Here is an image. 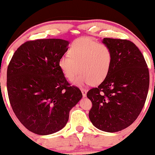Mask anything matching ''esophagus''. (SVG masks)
<instances>
[{
    "label": "esophagus",
    "instance_id": "esophagus-1",
    "mask_svg": "<svg viewBox=\"0 0 155 155\" xmlns=\"http://www.w3.org/2000/svg\"><path fill=\"white\" fill-rule=\"evenodd\" d=\"M81 92H82L83 97H86V93H87V91H86V89H81Z\"/></svg>",
    "mask_w": 155,
    "mask_h": 155
}]
</instances>
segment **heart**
<instances>
[{"mask_svg": "<svg viewBox=\"0 0 155 155\" xmlns=\"http://www.w3.org/2000/svg\"><path fill=\"white\" fill-rule=\"evenodd\" d=\"M112 51L108 46L89 38H81L71 45L69 54L59 60V67L69 81L78 86L100 84L107 78L112 64Z\"/></svg>", "mask_w": 155, "mask_h": 155, "instance_id": "b5f03b06", "label": "heart"}]
</instances>
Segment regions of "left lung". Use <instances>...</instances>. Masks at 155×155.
Listing matches in <instances>:
<instances>
[{"label": "left lung", "instance_id": "obj_1", "mask_svg": "<svg viewBox=\"0 0 155 155\" xmlns=\"http://www.w3.org/2000/svg\"><path fill=\"white\" fill-rule=\"evenodd\" d=\"M112 51L107 78L88 91L92 103L89 117L100 130L116 132L133 124L146 102L149 72L141 51L130 41L104 38Z\"/></svg>", "mask_w": 155, "mask_h": 155}]
</instances>
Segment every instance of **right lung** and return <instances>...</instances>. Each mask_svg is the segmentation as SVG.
Masks as SVG:
<instances>
[{"label": "right lung", "mask_w": 155, "mask_h": 155, "mask_svg": "<svg viewBox=\"0 0 155 155\" xmlns=\"http://www.w3.org/2000/svg\"><path fill=\"white\" fill-rule=\"evenodd\" d=\"M69 42L41 39L24 43L7 69L8 95L16 117L28 130L47 135L62 129L69 111L83 97L59 67Z\"/></svg>", "instance_id": "add662e5"}]
</instances>
